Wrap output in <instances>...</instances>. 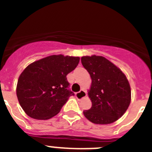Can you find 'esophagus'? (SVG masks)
<instances>
[{"mask_svg": "<svg viewBox=\"0 0 152 152\" xmlns=\"http://www.w3.org/2000/svg\"><path fill=\"white\" fill-rule=\"evenodd\" d=\"M87 96V93L84 91V90H80L79 92H77L76 94V97H77V100H81L84 97Z\"/></svg>", "mask_w": 152, "mask_h": 152, "instance_id": "34e87169", "label": "esophagus"}]
</instances>
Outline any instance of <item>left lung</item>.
Masks as SVG:
<instances>
[{
	"label": "left lung",
	"mask_w": 152,
	"mask_h": 152,
	"mask_svg": "<svg viewBox=\"0 0 152 152\" xmlns=\"http://www.w3.org/2000/svg\"><path fill=\"white\" fill-rule=\"evenodd\" d=\"M81 63L91 75L88 96L92 107L84 115L91 123H114L127 110L131 102V88L121 70L103 56H83Z\"/></svg>",
	"instance_id": "8db88e82"
}]
</instances>
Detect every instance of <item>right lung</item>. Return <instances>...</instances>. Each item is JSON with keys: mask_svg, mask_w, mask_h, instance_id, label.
Instances as JSON below:
<instances>
[{"mask_svg": "<svg viewBox=\"0 0 152 152\" xmlns=\"http://www.w3.org/2000/svg\"><path fill=\"white\" fill-rule=\"evenodd\" d=\"M80 58L53 55L29 64L19 77L17 96L24 112L36 119L57 115L74 93L67 75L77 66Z\"/></svg>", "mask_w": 152, "mask_h": 152, "instance_id": "add662e5", "label": "right lung"}]
</instances>
